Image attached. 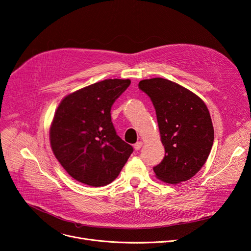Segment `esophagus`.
I'll use <instances>...</instances> for the list:
<instances>
[{
  "instance_id": "esophagus-1",
  "label": "esophagus",
  "mask_w": 251,
  "mask_h": 251,
  "mask_svg": "<svg viewBox=\"0 0 251 251\" xmlns=\"http://www.w3.org/2000/svg\"><path fill=\"white\" fill-rule=\"evenodd\" d=\"M142 145H143V142H142V141H138L137 143L134 144V149H135L136 151H138V150H140V148L142 147Z\"/></svg>"
}]
</instances>
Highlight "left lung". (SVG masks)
Masks as SVG:
<instances>
[{"label":"left lung","instance_id":"left-lung-1","mask_svg":"<svg viewBox=\"0 0 251 251\" xmlns=\"http://www.w3.org/2000/svg\"><path fill=\"white\" fill-rule=\"evenodd\" d=\"M155 110L165 156L153 168L165 183L177 184L192 178L210 154L214 130L207 106L190 90L163 78L139 82Z\"/></svg>","mask_w":251,"mask_h":251}]
</instances>
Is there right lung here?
I'll return each instance as SVG.
<instances>
[{"label": "right lung", "mask_w": 251, "mask_h": 251, "mask_svg": "<svg viewBox=\"0 0 251 251\" xmlns=\"http://www.w3.org/2000/svg\"><path fill=\"white\" fill-rule=\"evenodd\" d=\"M129 79H106L67 95L50 126L57 160L81 183L100 187L115 180L133 152L116 134L111 107L129 87Z\"/></svg>", "instance_id": "obj_1"}]
</instances>
